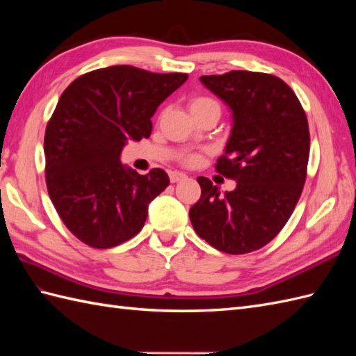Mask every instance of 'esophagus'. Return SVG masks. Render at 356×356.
<instances>
[{"instance_id":"1","label":"esophagus","mask_w":356,"mask_h":356,"mask_svg":"<svg viewBox=\"0 0 356 356\" xmlns=\"http://www.w3.org/2000/svg\"><path fill=\"white\" fill-rule=\"evenodd\" d=\"M186 179V174L180 172V171H170V180L171 184H177L180 180H185Z\"/></svg>"}]
</instances>
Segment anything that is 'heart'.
<instances>
[{
    "instance_id": "b5f03b06",
    "label": "heart",
    "mask_w": 356,
    "mask_h": 356,
    "mask_svg": "<svg viewBox=\"0 0 356 356\" xmlns=\"http://www.w3.org/2000/svg\"><path fill=\"white\" fill-rule=\"evenodd\" d=\"M209 107L218 108V104L214 99H211V97L200 96V97H194V99L190 101V110L191 111L202 110V108H209ZM218 110H220V108H218ZM195 161H197V156H186L185 157L186 163H194Z\"/></svg>"
}]
</instances>
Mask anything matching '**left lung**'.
<instances>
[{"label": "left lung", "instance_id": "obj_1", "mask_svg": "<svg viewBox=\"0 0 356 356\" xmlns=\"http://www.w3.org/2000/svg\"><path fill=\"white\" fill-rule=\"evenodd\" d=\"M200 81L232 111L216 170L237 186L220 194L209 179L197 177L202 195L190 209L193 228L218 251L252 252L283 229L303 191L311 147L306 113L274 74L232 70Z\"/></svg>", "mask_w": 356, "mask_h": 356}]
</instances>
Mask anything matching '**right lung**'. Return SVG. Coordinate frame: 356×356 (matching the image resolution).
<instances>
[{
	"label": "right lung",
	"instance_id": "1",
	"mask_svg": "<svg viewBox=\"0 0 356 356\" xmlns=\"http://www.w3.org/2000/svg\"><path fill=\"white\" fill-rule=\"evenodd\" d=\"M186 79V73L111 65L82 74L59 97L44 136L45 182L82 243L107 249L143 228L168 174L153 168L140 176L120 163V151L128 140L149 138L157 107Z\"/></svg>",
	"mask_w": 356,
	"mask_h": 356
}]
</instances>
